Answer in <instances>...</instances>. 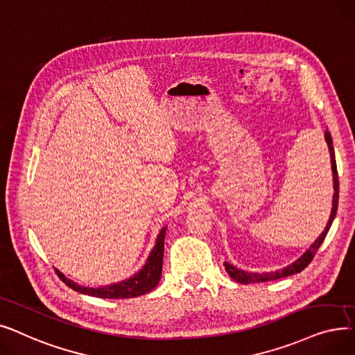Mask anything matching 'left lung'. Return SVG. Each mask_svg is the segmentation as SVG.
Masks as SVG:
<instances>
[{"mask_svg": "<svg viewBox=\"0 0 355 355\" xmlns=\"http://www.w3.org/2000/svg\"><path fill=\"white\" fill-rule=\"evenodd\" d=\"M325 140L328 143V148H329V155H331V164H332V173H334V199H332V211H331V216H329V221L327 224L325 231L319 235L318 240L309 247V250L303 254L300 259H297L295 263H292L291 266L284 267L282 270H277V272H270V273H251V272H244L241 268L234 267L230 263H224L227 273L230 275L231 279H234L235 282L243 283V284H248V283H261V282H270V280H277L282 277H288L291 275L299 273L302 272L303 268H305L315 257L318 248L320 247V244L324 243L327 234L332 225L334 218L336 215V209H338V195H340V182H338V172H336V162H335V153H334V147H332V137L329 131H325Z\"/></svg>", "mask_w": 355, "mask_h": 355, "instance_id": "8db88e82", "label": "left lung"}]
</instances>
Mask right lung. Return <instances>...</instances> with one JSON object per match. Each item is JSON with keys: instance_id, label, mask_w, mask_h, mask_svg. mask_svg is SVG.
Instances as JSON below:
<instances>
[{"instance_id": "1", "label": "right lung", "mask_w": 355, "mask_h": 355, "mask_svg": "<svg viewBox=\"0 0 355 355\" xmlns=\"http://www.w3.org/2000/svg\"><path fill=\"white\" fill-rule=\"evenodd\" d=\"M164 235H166V228L160 231L156 245L153 247V250H151L143 268L139 273H136L132 277L124 282L110 284V286H105V288H83V286H79L72 280L66 279L62 273L58 272V275L66 286H69L71 289L83 295H89L101 299H128V297L141 296L144 293L153 291L162 277Z\"/></svg>"}]
</instances>
